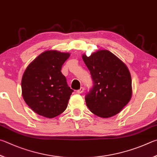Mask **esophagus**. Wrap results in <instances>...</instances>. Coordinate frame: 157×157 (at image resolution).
Returning <instances> with one entry per match:
<instances>
[{
    "label": "esophagus",
    "mask_w": 157,
    "mask_h": 157,
    "mask_svg": "<svg viewBox=\"0 0 157 157\" xmlns=\"http://www.w3.org/2000/svg\"><path fill=\"white\" fill-rule=\"evenodd\" d=\"M83 91H84V88H83V87H81L80 89L77 90V92H76L78 93V94H81V93H83Z\"/></svg>",
    "instance_id": "esophagus-1"
}]
</instances>
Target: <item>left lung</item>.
Masks as SVG:
<instances>
[{"mask_svg": "<svg viewBox=\"0 0 157 157\" xmlns=\"http://www.w3.org/2000/svg\"><path fill=\"white\" fill-rule=\"evenodd\" d=\"M82 58L94 82L93 88L86 97L90 110L101 118L119 114L132 94V78L128 67L105 49L94 52L90 56L83 54Z\"/></svg>", "mask_w": 157, "mask_h": 157, "instance_id": "obj_1", "label": "left lung"}]
</instances>
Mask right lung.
Instances as JSON below:
<instances>
[{
  "instance_id": "1",
  "label": "right lung",
  "mask_w": 157,
  "mask_h": 157,
  "mask_svg": "<svg viewBox=\"0 0 157 157\" xmlns=\"http://www.w3.org/2000/svg\"><path fill=\"white\" fill-rule=\"evenodd\" d=\"M67 52L48 50L27 66L22 77V96L27 105L40 116L52 119L67 107L73 90L61 73Z\"/></svg>"
}]
</instances>
